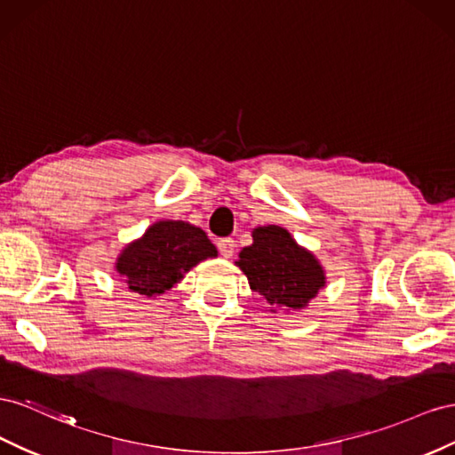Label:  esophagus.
<instances>
[{
	"instance_id": "34e87169",
	"label": "esophagus",
	"mask_w": 455,
	"mask_h": 455,
	"mask_svg": "<svg viewBox=\"0 0 455 455\" xmlns=\"http://www.w3.org/2000/svg\"><path fill=\"white\" fill-rule=\"evenodd\" d=\"M217 248H219V253L223 257H232L235 255V250H236V243L232 238H220L217 242Z\"/></svg>"
}]
</instances>
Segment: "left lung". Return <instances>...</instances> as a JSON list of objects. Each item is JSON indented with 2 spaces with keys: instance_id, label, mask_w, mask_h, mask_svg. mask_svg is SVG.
I'll return each instance as SVG.
<instances>
[{
  "instance_id": "obj_1",
  "label": "left lung",
  "mask_w": 455,
  "mask_h": 455,
  "mask_svg": "<svg viewBox=\"0 0 455 455\" xmlns=\"http://www.w3.org/2000/svg\"><path fill=\"white\" fill-rule=\"evenodd\" d=\"M236 265L268 305L288 310L307 307L326 283L315 255L275 225L253 230V243L240 251Z\"/></svg>"
}]
</instances>
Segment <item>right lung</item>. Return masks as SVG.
<instances>
[{
  "mask_svg": "<svg viewBox=\"0 0 455 455\" xmlns=\"http://www.w3.org/2000/svg\"><path fill=\"white\" fill-rule=\"evenodd\" d=\"M215 255V245L202 228L183 220H160L127 245L116 268L129 290L152 297L173 288L187 270Z\"/></svg>",
  "mask_w": 455,
  "mask_h": 455,
  "instance_id": "add662e5",
  "label": "right lung"
}]
</instances>
